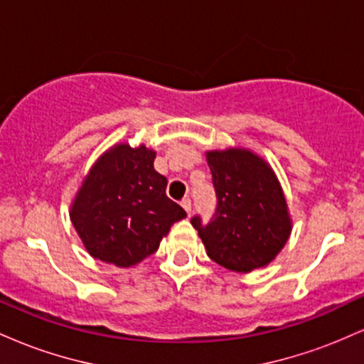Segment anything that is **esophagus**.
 I'll list each match as a JSON object with an SVG mask.
<instances>
[{
    "instance_id": "1",
    "label": "esophagus",
    "mask_w": 364,
    "mask_h": 364,
    "mask_svg": "<svg viewBox=\"0 0 364 364\" xmlns=\"http://www.w3.org/2000/svg\"><path fill=\"white\" fill-rule=\"evenodd\" d=\"M181 207L185 208L186 214H191V200L190 198H183L181 200Z\"/></svg>"
}]
</instances>
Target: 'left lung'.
I'll list each match as a JSON object with an SVG mask.
<instances>
[{
  "instance_id": "obj_1",
  "label": "left lung",
  "mask_w": 364,
  "mask_h": 364,
  "mask_svg": "<svg viewBox=\"0 0 364 364\" xmlns=\"http://www.w3.org/2000/svg\"><path fill=\"white\" fill-rule=\"evenodd\" d=\"M215 188V214L191 224L207 255L224 269L252 272L272 262L291 235L282 190L272 169L248 150L207 154Z\"/></svg>"
}]
</instances>
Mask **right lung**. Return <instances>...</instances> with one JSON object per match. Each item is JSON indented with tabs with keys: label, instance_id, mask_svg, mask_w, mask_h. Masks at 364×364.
Masks as SVG:
<instances>
[{
	"label": "right lung",
	"instance_id": "right-lung-1",
	"mask_svg": "<svg viewBox=\"0 0 364 364\" xmlns=\"http://www.w3.org/2000/svg\"><path fill=\"white\" fill-rule=\"evenodd\" d=\"M156 152L118 145L90 169L72 207V223L87 252L118 267L156 253L185 208L168 198V179L154 169Z\"/></svg>",
	"mask_w": 364,
	"mask_h": 364
}]
</instances>
